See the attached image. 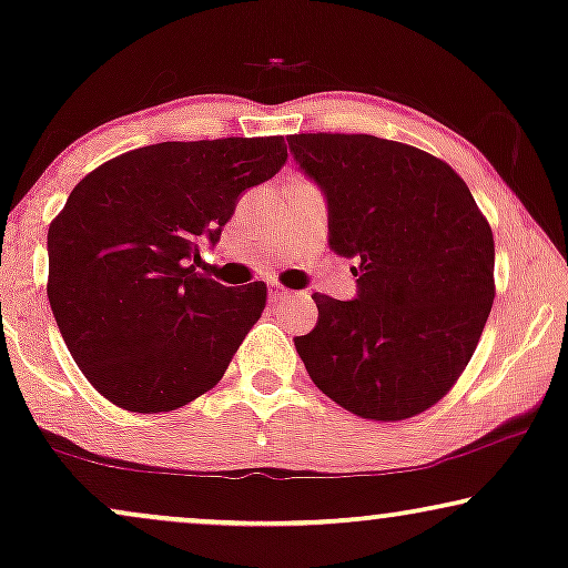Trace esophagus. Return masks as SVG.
<instances>
[{"mask_svg": "<svg viewBox=\"0 0 568 568\" xmlns=\"http://www.w3.org/2000/svg\"><path fill=\"white\" fill-rule=\"evenodd\" d=\"M290 290H286V286H282V284H271L268 286V300L271 302H278V300H284V297H290Z\"/></svg>", "mask_w": 568, "mask_h": 568, "instance_id": "obj_1", "label": "esophagus"}]
</instances>
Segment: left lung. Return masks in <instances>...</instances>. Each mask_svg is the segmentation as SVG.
Masks as SVG:
<instances>
[{
	"mask_svg": "<svg viewBox=\"0 0 568 568\" xmlns=\"http://www.w3.org/2000/svg\"><path fill=\"white\" fill-rule=\"evenodd\" d=\"M328 199V245L356 258V297L315 292L294 338L313 383L362 418L403 422L445 398L494 305V235L447 162L369 134L286 139Z\"/></svg>",
	"mask_w": 568,
	"mask_h": 568,
	"instance_id": "1",
	"label": "left lung"
}]
</instances>
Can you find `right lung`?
Listing matches in <instances>:
<instances>
[{"instance_id":"add662e5","label":"right lung","mask_w":568,"mask_h":568,"mask_svg":"<svg viewBox=\"0 0 568 568\" xmlns=\"http://www.w3.org/2000/svg\"><path fill=\"white\" fill-rule=\"evenodd\" d=\"M286 162L284 136L162 142L84 175L49 227V302L92 387L134 414L220 383L266 307V284L199 274L240 193Z\"/></svg>"}]
</instances>
